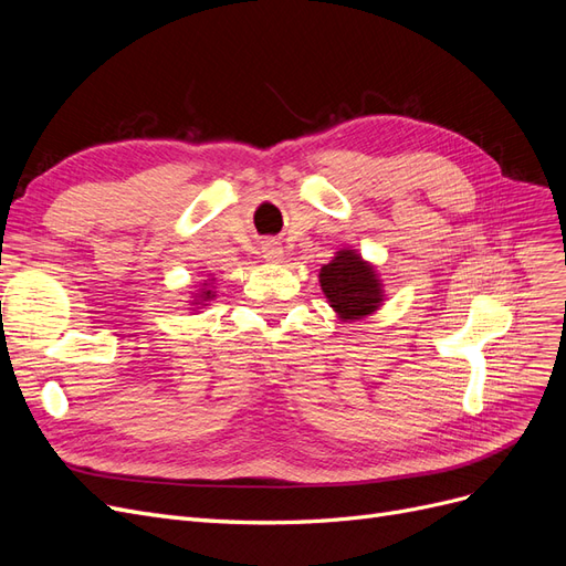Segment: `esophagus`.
I'll return each instance as SVG.
<instances>
[{
    "label": "esophagus",
    "instance_id": "obj_1",
    "mask_svg": "<svg viewBox=\"0 0 566 566\" xmlns=\"http://www.w3.org/2000/svg\"><path fill=\"white\" fill-rule=\"evenodd\" d=\"M262 252H264V260H266V262H279L281 256H283V248H281L276 241H266L264 248H262Z\"/></svg>",
    "mask_w": 566,
    "mask_h": 566
}]
</instances>
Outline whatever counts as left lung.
Here are the masks:
<instances>
[{
	"mask_svg": "<svg viewBox=\"0 0 566 566\" xmlns=\"http://www.w3.org/2000/svg\"><path fill=\"white\" fill-rule=\"evenodd\" d=\"M321 287L339 318L368 316L382 302L378 276L352 250H342L331 264H323Z\"/></svg>",
	"mask_w": 566,
	"mask_h": 566,
	"instance_id": "1",
	"label": "left lung"
}]
</instances>
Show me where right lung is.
Returning a JSON list of instances; mask_svg holds the SVG:
<instances>
[{
    "instance_id": "right-lung-1",
    "label": "right lung",
    "mask_w": 566,
    "mask_h": 566,
    "mask_svg": "<svg viewBox=\"0 0 566 566\" xmlns=\"http://www.w3.org/2000/svg\"><path fill=\"white\" fill-rule=\"evenodd\" d=\"M208 297H212V290H205L202 293V300H208Z\"/></svg>"
}]
</instances>
